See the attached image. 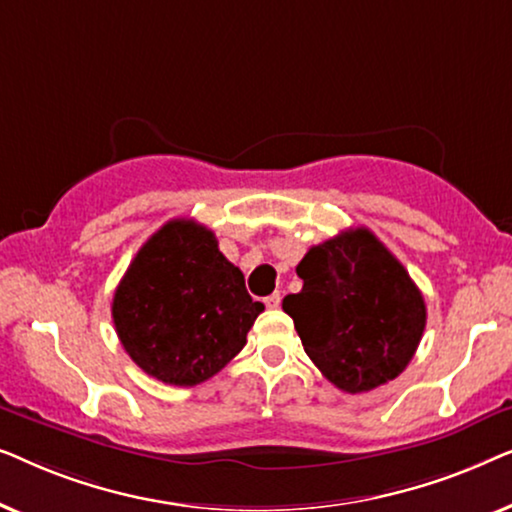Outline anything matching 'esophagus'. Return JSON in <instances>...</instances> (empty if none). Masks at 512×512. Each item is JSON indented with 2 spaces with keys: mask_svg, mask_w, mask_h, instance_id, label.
<instances>
[{
  "mask_svg": "<svg viewBox=\"0 0 512 512\" xmlns=\"http://www.w3.org/2000/svg\"><path fill=\"white\" fill-rule=\"evenodd\" d=\"M279 303H282V296H279V291H275L272 296L265 298V305H268V307H279Z\"/></svg>",
  "mask_w": 512,
  "mask_h": 512,
  "instance_id": "34e87169",
  "label": "esophagus"
}]
</instances>
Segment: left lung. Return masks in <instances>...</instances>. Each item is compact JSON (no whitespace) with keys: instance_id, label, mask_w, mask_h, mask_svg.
<instances>
[{"instance_id":"8db88e82","label":"left lung","mask_w":512,"mask_h":512,"mask_svg":"<svg viewBox=\"0 0 512 512\" xmlns=\"http://www.w3.org/2000/svg\"><path fill=\"white\" fill-rule=\"evenodd\" d=\"M296 272L303 291L289 293L282 307L328 382L363 394L403 373L422 340L426 305L408 270L368 228L312 247Z\"/></svg>"}]
</instances>
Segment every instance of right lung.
Here are the masks:
<instances>
[{
	"label": "right lung",
	"instance_id": "obj_1",
	"mask_svg": "<svg viewBox=\"0 0 512 512\" xmlns=\"http://www.w3.org/2000/svg\"><path fill=\"white\" fill-rule=\"evenodd\" d=\"M263 310L212 230L193 219L167 221L146 240L111 303L130 359L174 387H193L219 373L247 345Z\"/></svg>",
	"mask_w": 512,
	"mask_h": 512
}]
</instances>
